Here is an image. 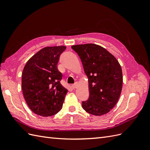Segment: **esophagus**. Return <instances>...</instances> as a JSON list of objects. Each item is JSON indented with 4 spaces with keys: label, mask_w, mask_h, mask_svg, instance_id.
Listing matches in <instances>:
<instances>
[{
    "label": "esophagus",
    "mask_w": 150,
    "mask_h": 150,
    "mask_svg": "<svg viewBox=\"0 0 150 150\" xmlns=\"http://www.w3.org/2000/svg\"><path fill=\"white\" fill-rule=\"evenodd\" d=\"M77 87H78V84H77V83H75V84H72V85H71V88H72V89H75V88H76Z\"/></svg>",
    "instance_id": "1"
}]
</instances>
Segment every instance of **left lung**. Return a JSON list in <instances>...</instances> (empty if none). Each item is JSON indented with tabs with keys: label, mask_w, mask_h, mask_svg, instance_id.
Here are the masks:
<instances>
[{
	"label": "left lung",
	"mask_w": 150,
	"mask_h": 150,
	"mask_svg": "<svg viewBox=\"0 0 150 150\" xmlns=\"http://www.w3.org/2000/svg\"><path fill=\"white\" fill-rule=\"evenodd\" d=\"M82 62L88 78L89 97L82 102L84 110L94 116L110 111L118 101L122 86V72L116 57L94 44L72 46Z\"/></svg>",
	"instance_id": "left-lung-1"
}]
</instances>
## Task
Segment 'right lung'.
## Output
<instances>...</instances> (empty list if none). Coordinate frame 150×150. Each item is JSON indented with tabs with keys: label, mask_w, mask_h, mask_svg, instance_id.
I'll use <instances>...</instances> for the list:
<instances>
[{
	"label": "right lung",
	"mask_w": 150,
	"mask_h": 150,
	"mask_svg": "<svg viewBox=\"0 0 150 150\" xmlns=\"http://www.w3.org/2000/svg\"><path fill=\"white\" fill-rule=\"evenodd\" d=\"M66 46L46 47L25 64L22 74V89L27 104L35 114L47 117L59 111L68 91L61 85L57 65Z\"/></svg>",
	"instance_id": "right-lung-1"
}]
</instances>
